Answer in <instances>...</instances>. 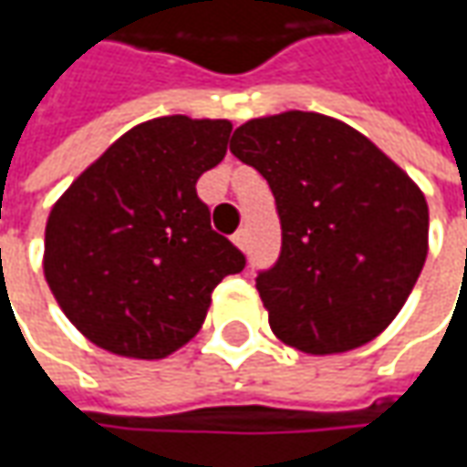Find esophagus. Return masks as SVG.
<instances>
[{
  "label": "esophagus",
  "instance_id": "obj_1",
  "mask_svg": "<svg viewBox=\"0 0 467 467\" xmlns=\"http://www.w3.org/2000/svg\"><path fill=\"white\" fill-rule=\"evenodd\" d=\"M234 244H236L242 252H246V249H249V231H246V228H239V231L234 234Z\"/></svg>",
  "mask_w": 467,
  "mask_h": 467
}]
</instances>
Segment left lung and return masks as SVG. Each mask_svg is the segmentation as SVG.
<instances>
[{
	"label": "left lung",
	"instance_id": "1",
	"mask_svg": "<svg viewBox=\"0 0 467 467\" xmlns=\"http://www.w3.org/2000/svg\"><path fill=\"white\" fill-rule=\"evenodd\" d=\"M231 153L275 194L283 246L257 275L270 327L291 348H361L398 317L429 252L419 184L346 121L283 111L249 119Z\"/></svg>",
	"mask_w": 467,
	"mask_h": 467
}]
</instances>
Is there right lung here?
Returning <instances> with one entry per match:
<instances>
[{"instance_id": "obj_1", "label": "right lung", "mask_w": 467, "mask_h": 467, "mask_svg": "<svg viewBox=\"0 0 467 467\" xmlns=\"http://www.w3.org/2000/svg\"><path fill=\"white\" fill-rule=\"evenodd\" d=\"M228 119L142 121L90 163L46 221L44 275L99 348L166 358L205 322L213 288L244 254L215 234L197 179L215 169Z\"/></svg>"}]
</instances>
